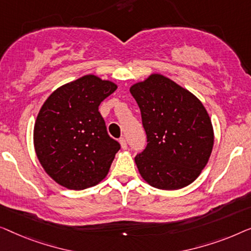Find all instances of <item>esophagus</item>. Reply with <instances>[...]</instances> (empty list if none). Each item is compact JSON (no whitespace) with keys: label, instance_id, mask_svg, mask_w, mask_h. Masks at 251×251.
Here are the masks:
<instances>
[{"label":"esophagus","instance_id":"obj_1","mask_svg":"<svg viewBox=\"0 0 251 251\" xmlns=\"http://www.w3.org/2000/svg\"><path fill=\"white\" fill-rule=\"evenodd\" d=\"M119 143H121V147L123 150L127 149V142H126L125 137H121V139H119Z\"/></svg>","mask_w":251,"mask_h":251}]
</instances>
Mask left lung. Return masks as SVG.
Segmentation results:
<instances>
[{
	"instance_id": "obj_1",
	"label": "left lung",
	"mask_w": 251,
	"mask_h": 251,
	"mask_svg": "<svg viewBox=\"0 0 251 251\" xmlns=\"http://www.w3.org/2000/svg\"><path fill=\"white\" fill-rule=\"evenodd\" d=\"M141 110L147 148L135 157L153 188L178 190L195 182L209 160L214 128L199 99L161 74L129 87Z\"/></svg>"
}]
</instances>
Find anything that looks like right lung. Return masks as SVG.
I'll return each instance as SVG.
<instances>
[{
  "mask_svg": "<svg viewBox=\"0 0 251 251\" xmlns=\"http://www.w3.org/2000/svg\"><path fill=\"white\" fill-rule=\"evenodd\" d=\"M117 84L85 75L60 86L40 109L34 148L45 173L61 186L84 190L108 175L119 143L108 135L99 105Z\"/></svg>",
  "mask_w": 251,
  "mask_h": 251,
  "instance_id": "right-lung-1",
  "label": "right lung"
}]
</instances>
